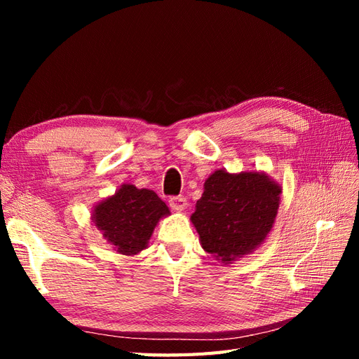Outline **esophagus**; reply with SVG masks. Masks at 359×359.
<instances>
[{
	"mask_svg": "<svg viewBox=\"0 0 359 359\" xmlns=\"http://www.w3.org/2000/svg\"><path fill=\"white\" fill-rule=\"evenodd\" d=\"M170 207H171V210L177 211V212L184 211L187 208V199H185V197H182V196L180 197H171Z\"/></svg>",
	"mask_w": 359,
	"mask_h": 359,
	"instance_id": "1",
	"label": "esophagus"
}]
</instances>
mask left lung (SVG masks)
<instances>
[{
    "instance_id": "1",
    "label": "left lung",
    "mask_w": 359,
    "mask_h": 359,
    "mask_svg": "<svg viewBox=\"0 0 359 359\" xmlns=\"http://www.w3.org/2000/svg\"><path fill=\"white\" fill-rule=\"evenodd\" d=\"M282 187L264 171L210 174L191 222L202 248L231 264L261 247L276 222Z\"/></svg>"
}]
</instances>
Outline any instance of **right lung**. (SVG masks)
I'll use <instances>...</instances> for the list:
<instances>
[{
	"mask_svg": "<svg viewBox=\"0 0 359 359\" xmlns=\"http://www.w3.org/2000/svg\"><path fill=\"white\" fill-rule=\"evenodd\" d=\"M94 226L118 255L135 256L148 248L154 228L171 211L160 197L147 188L120 185L116 193L93 207Z\"/></svg>",
	"mask_w": 359,
	"mask_h": 359,
	"instance_id": "right-lung-1",
	"label": "right lung"
}]
</instances>
